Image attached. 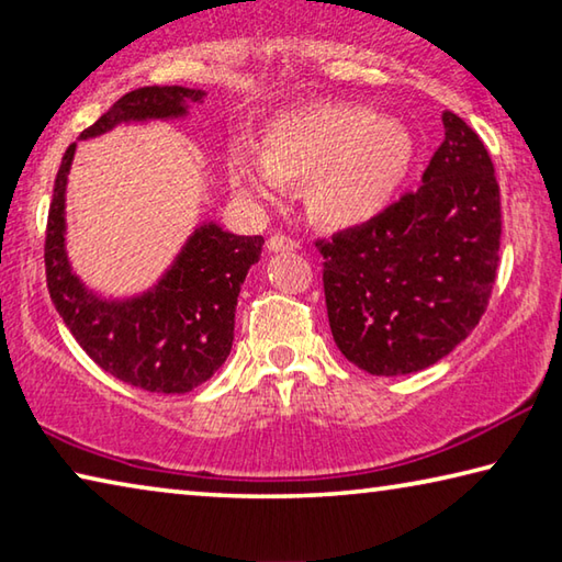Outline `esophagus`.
<instances>
[{"instance_id":"esophagus-1","label":"esophagus","mask_w":562,"mask_h":562,"mask_svg":"<svg viewBox=\"0 0 562 562\" xmlns=\"http://www.w3.org/2000/svg\"><path fill=\"white\" fill-rule=\"evenodd\" d=\"M300 243L294 240V237H288V235H272L268 240V250L270 252H284V250H297Z\"/></svg>"}]
</instances>
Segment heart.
<instances>
[{"label":"heart","instance_id":"b5f03b06","mask_svg":"<svg viewBox=\"0 0 562 562\" xmlns=\"http://www.w3.org/2000/svg\"><path fill=\"white\" fill-rule=\"evenodd\" d=\"M404 123L355 103L319 101L282 111L262 136V150L237 144L227 173L237 193L274 203L288 183H304L307 211L329 227L372 221L394 201L414 166Z\"/></svg>","mask_w":562,"mask_h":562}]
</instances>
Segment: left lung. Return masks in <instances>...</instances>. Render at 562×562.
Returning <instances> with one entry per match:
<instances>
[{
	"instance_id": "1",
	"label": "left lung",
	"mask_w": 562,
	"mask_h": 562,
	"mask_svg": "<svg viewBox=\"0 0 562 562\" xmlns=\"http://www.w3.org/2000/svg\"><path fill=\"white\" fill-rule=\"evenodd\" d=\"M422 186L372 221L317 240L329 329L376 376L436 364L488 307L501 250V190L469 123L443 111Z\"/></svg>"
}]
</instances>
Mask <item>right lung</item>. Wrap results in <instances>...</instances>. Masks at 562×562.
<instances>
[{"label": "right lung", "mask_w": 562, "mask_h": 562, "mask_svg": "<svg viewBox=\"0 0 562 562\" xmlns=\"http://www.w3.org/2000/svg\"><path fill=\"white\" fill-rule=\"evenodd\" d=\"M205 91L144 87L121 97L81 133L93 138L119 123L180 119ZM76 144L66 148L46 221V288L81 349L111 376L158 394H186L207 382L231 355L235 307L247 270L260 260L262 235H233L203 223L168 272L144 294L103 300L87 290L66 258V178Z\"/></svg>", "instance_id": "obj_1"}]
</instances>
